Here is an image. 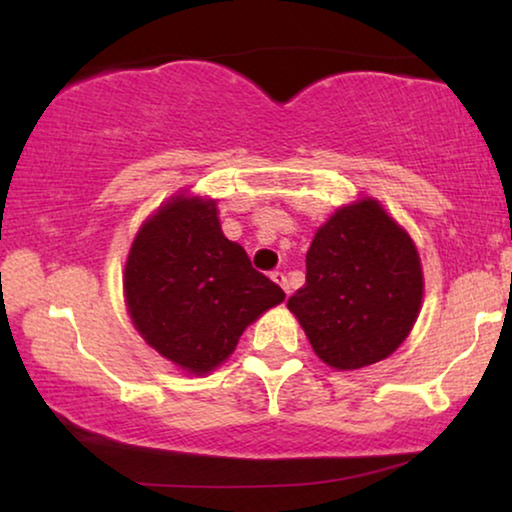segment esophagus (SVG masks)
<instances>
[{
    "label": "esophagus",
    "instance_id": "esophagus-1",
    "mask_svg": "<svg viewBox=\"0 0 512 512\" xmlns=\"http://www.w3.org/2000/svg\"><path fill=\"white\" fill-rule=\"evenodd\" d=\"M270 279H272V282H275V284H279V286H282V289H284V293H291V289H289V279H286V275H284V272H279V270H275V272H272V275H270Z\"/></svg>",
    "mask_w": 512,
    "mask_h": 512
}]
</instances>
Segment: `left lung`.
<instances>
[{
  "instance_id": "obj_1",
  "label": "left lung",
  "mask_w": 512,
  "mask_h": 512,
  "mask_svg": "<svg viewBox=\"0 0 512 512\" xmlns=\"http://www.w3.org/2000/svg\"><path fill=\"white\" fill-rule=\"evenodd\" d=\"M305 263V286L286 307L326 366L359 370L403 345L422 310V261L380 202L361 198L335 209Z\"/></svg>"
}]
</instances>
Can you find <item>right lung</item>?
I'll list each match as a JSON object with an SVG mask.
<instances>
[{
    "mask_svg": "<svg viewBox=\"0 0 512 512\" xmlns=\"http://www.w3.org/2000/svg\"><path fill=\"white\" fill-rule=\"evenodd\" d=\"M125 307L144 342L186 375H207L244 328L284 300L223 235L216 200L179 193L137 230L123 272Z\"/></svg>",
    "mask_w": 512,
    "mask_h": 512,
    "instance_id": "obj_1",
    "label": "right lung"
}]
</instances>
